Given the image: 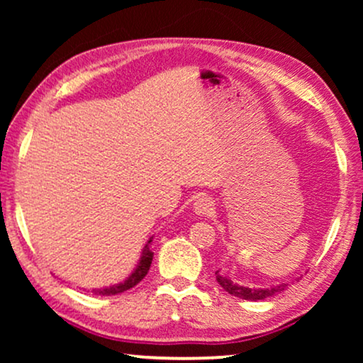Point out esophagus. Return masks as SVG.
<instances>
[{"label": "esophagus", "mask_w": 363, "mask_h": 363, "mask_svg": "<svg viewBox=\"0 0 363 363\" xmlns=\"http://www.w3.org/2000/svg\"><path fill=\"white\" fill-rule=\"evenodd\" d=\"M213 210H215V205H213L211 198L208 196H198L195 203H193V211H195L198 216L211 215Z\"/></svg>", "instance_id": "34e87169"}]
</instances>
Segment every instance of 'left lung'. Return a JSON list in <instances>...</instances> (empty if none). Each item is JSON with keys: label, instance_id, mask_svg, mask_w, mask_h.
Segmentation results:
<instances>
[{"label": "left lung", "instance_id": "obj_1", "mask_svg": "<svg viewBox=\"0 0 363 363\" xmlns=\"http://www.w3.org/2000/svg\"><path fill=\"white\" fill-rule=\"evenodd\" d=\"M216 281H218V284H220L223 289L228 292V294L236 296V297H240V299H246V301L266 299V297L274 296V294H277V292H282L287 286H289L287 282H286V284L282 282V284H279V286L267 287V289H255V287L251 289V287H245V286L236 284V282H233L230 277L221 276L220 271H216Z\"/></svg>", "mask_w": 363, "mask_h": 363}]
</instances>
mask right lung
Returning <instances> with one entry per match:
<instances>
[{"instance_id": "1", "label": "right lung", "mask_w": 363, "mask_h": 363, "mask_svg": "<svg viewBox=\"0 0 363 363\" xmlns=\"http://www.w3.org/2000/svg\"><path fill=\"white\" fill-rule=\"evenodd\" d=\"M150 242H152V238L148 240V242L145 245V247L142 250V256H140V261H138V264L135 269L130 276L127 277L123 282H118V284H113V286H108V287H104V289H94L92 292L94 294H99V296H116V294H121L123 291H128L132 289L133 286H137L138 282H140L143 277L147 276L148 269H150V264H152V259H153V252L150 251Z\"/></svg>"}]
</instances>
